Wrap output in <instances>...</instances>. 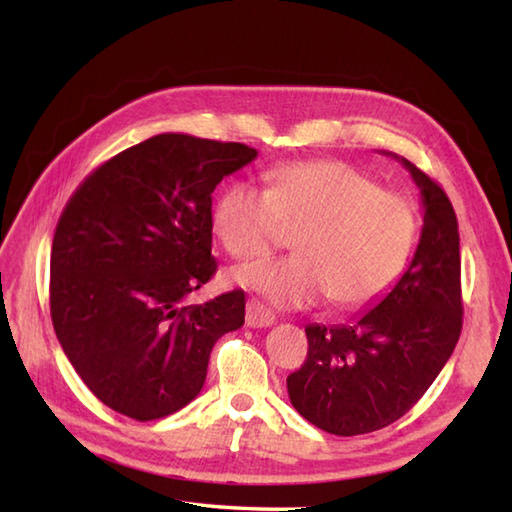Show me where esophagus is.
I'll return each instance as SVG.
<instances>
[{
	"label": "esophagus",
	"instance_id": "esophagus-1",
	"mask_svg": "<svg viewBox=\"0 0 512 512\" xmlns=\"http://www.w3.org/2000/svg\"><path fill=\"white\" fill-rule=\"evenodd\" d=\"M277 319L266 306H262L257 299H248L246 303V325L248 328H270Z\"/></svg>",
	"mask_w": 512,
	"mask_h": 512
}]
</instances>
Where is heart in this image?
Returning a JSON list of instances; mask_svg holds the SVG:
<instances>
[{"label": "heart", "mask_w": 512, "mask_h": 512, "mask_svg": "<svg viewBox=\"0 0 512 512\" xmlns=\"http://www.w3.org/2000/svg\"><path fill=\"white\" fill-rule=\"evenodd\" d=\"M268 187H228L213 226L237 259L264 257L297 233L295 257L264 259L235 270V281L279 308H303L330 297L358 310L385 297L405 273L418 215L405 195L345 162H292L266 173Z\"/></svg>", "instance_id": "b5f03b06"}]
</instances>
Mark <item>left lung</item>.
I'll use <instances>...</instances> for the list:
<instances>
[{"label": "left lung", "mask_w": 512, "mask_h": 512, "mask_svg": "<svg viewBox=\"0 0 512 512\" xmlns=\"http://www.w3.org/2000/svg\"><path fill=\"white\" fill-rule=\"evenodd\" d=\"M398 160L422 195L416 255L391 292L356 321L308 325V358L286 380L292 407L334 436H361L405 416L462 332L458 217L436 180Z\"/></svg>", "instance_id": "left-lung-1"}]
</instances>
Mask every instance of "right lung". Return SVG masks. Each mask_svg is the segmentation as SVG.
Segmentation results:
<instances>
[{
  "mask_svg": "<svg viewBox=\"0 0 512 512\" xmlns=\"http://www.w3.org/2000/svg\"><path fill=\"white\" fill-rule=\"evenodd\" d=\"M257 158L242 143L158 134L94 169L59 217L50 314L76 374L140 422L200 394L222 334L244 325V290L182 306L209 281L211 193Z\"/></svg>",
  "mask_w": 512,
  "mask_h": 512,
  "instance_id": "add662e5",
  "label": "right lung"
}]
</instances>
